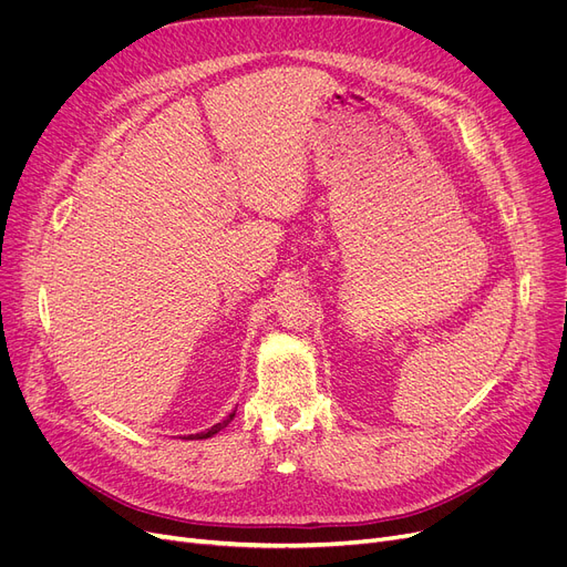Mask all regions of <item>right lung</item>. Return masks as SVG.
Segmentation results:
<instances>
[{"label": "right lung", "mask_w": 567, "mask_h": 567, "mask_svg": "<svg viewBox=\"0 0 567 567\" xmlns=\"http://www.w3.org/2000/svg\"><path fill=\"white\" fill-rule=\"evenodd\" d=\"M231 419H234V411L227 415V419L223 421V423H216L212 430H208V432H199V434H190V439H208V436H214L216 432H220L223 427H227L229 423H231Z\"/></svg>", "instance_id": "1"}]
</instances>
